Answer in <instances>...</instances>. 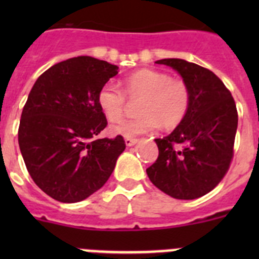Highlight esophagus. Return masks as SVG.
<instances>
[{"instance_id": "1", "label": "esophagus", "mask_w": 259, "mask_h": 259, "mask_svg": "<svg viewBox=\"0 0 259 259\" xmlns=\"http://www.w3.org/2000/svg\"><path fill=\"white\" fill-rule=\"evenodd\" d=\"M124 143H125V146H134L135 144H137V139H131V137H125Z\"/></svg>"}]
</instances>
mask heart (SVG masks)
Instances as JSON below:
<instances>
[{"label":"heart","mask_w":259,"mask_h":259,"mask_svg":"<svg viewBox=\"0 0 259 259\" xmlns=\"http://www.w3.org/2000/svg\"><path fill=\"white\" fill-rule=\"evenodd\" d=\"M123 89L128 97H143V100L139 104L137 118L124 119L110 127V132L119 136H139L159 125L166 130L176 127L185 118L191 105L188 85L159 71L148 68L136 71L123 80ZM124 93L113 83L105 84L100 89L98 106L110 122H116L123 116Z\"/></svg>","instance_id":"b5f03b06"}]
</instances>
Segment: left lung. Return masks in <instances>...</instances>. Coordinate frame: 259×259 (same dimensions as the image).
<instances>
[{"instance_id": "8db88e82", "label": "left lung", "mask_w": 259, "mask_h": 259, "mask_svg": "<svg viewBox=\"0 0 259 259\" xmlns=\"http://www.w3.org/2000/svg\"><path fill=\"white\" fill-rule=\"evenodd\" d=\"M155 63L174 68L189 88L188 113L170 135L155 139L157 161L146 168L150 182L178 200H194L219 184L230 167L237 130L231 92L207 68L179 58Z\"/></svg>"}]
</instances>
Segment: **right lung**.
Segmentation results:
<instances>
[{
	"label": "right lung",
	"mask_w": 259,
	"mask_h": 259,
	"mask_svg": "<svg viewBox=\"0 0 259 259\" xmlns=\"http://www.w3.org/2000/svg\"><path fill=\"white\" fill-rule=\"evenodd\" d=\"M118 66L88 56L66 59L38 76L23 107L18 141L29 175L59 202L88 198L107 182L125 149L122 136L96 139L106 127L97 102Z\"/></svg>",
	"instance_id": "right-lung-1"
}]
</instances>
